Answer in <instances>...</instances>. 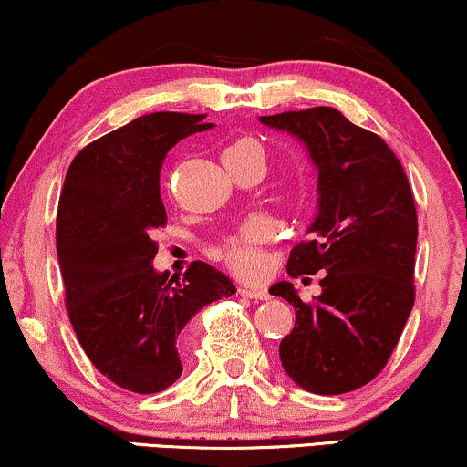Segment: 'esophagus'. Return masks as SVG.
Returning a JSON list of instances; mask_svg holds the SVG:
<instances>
[{"label": "esophagus", "mask_w": 467, "mask_h": 467, "mask_svg": "<svg viewBox=\"0 0 467 467\" xmlns=\"http://www.w3.org/2000/svg\"><path fill=\"white\" fill-rule=\"evenodd\" d=\"M239 294L244 297H250V300H267L269 294L261 287H241Z\"/></svg>", "instance_id": "obj_1"}]
</instances>
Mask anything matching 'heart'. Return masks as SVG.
I'll return each mask as SVG.
<instances>
[{
    "mask_svg": "<svg viewBox=\"0 0 467 467\" xmlns=\"http://www.w3.org/2000/svg\"><path fill=\"white\" fill-rule=\"evenodd\" d=\"M226 151H239V154L250 156V159L261 161L265 165V148L256 139H241L234 145H230ZM267 239V230L261 222H250L241 226L237 233L230 234L219 248V256L226 261V265L241 276H256L263 267V252L261 245Z\"/></svg>",
    "mask_w": 467,
    "mask_h": 467,
    "instance_id": "b5f03b06",
    "label": "heart"
}]
</instances>
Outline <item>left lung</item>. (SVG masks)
<instances>
[{"instance_id": "1", "label": "left lung", "mask_w": 467, "mask_h": 467, "mask_svg": "<svg viewBox=\"0 0 467 467\" xmlns=\"http://www.w3.org/2000/svg\"><path fill=\"white\" fill-rule=\"evenodd\" d=\"M306 145L317 167L319 211L289 254L291 278L322 272V296L302 302L283 280L269 294L294 305L280 361L311 394L337 396L380 374L415 302L418 215L400 161L379 134L316 106L261 117Z\"/></svg>"}]
</instances>
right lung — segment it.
I'll return each mask as SVG.
<instances>
[{"instance_id":"obj_1","label":"right lung","mask_w":467,"mask_h":467,"mask_svg":"<svg viewBox=\"0 0 467 467\" xmlns=\"http://www.w3.org/2000/svg\"><path fill=\"white\" fill-rule=\"evenodd\" d=\"M206 115L151 112L95 139L67 171L56 215L65 302L82 350L110 383L156 394L182 374L189 319L233 296L204 261L182 278L151 265L167 223L161 167L178 141L209 130Z\"/></svg>"}]
</instances>
